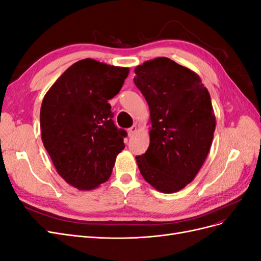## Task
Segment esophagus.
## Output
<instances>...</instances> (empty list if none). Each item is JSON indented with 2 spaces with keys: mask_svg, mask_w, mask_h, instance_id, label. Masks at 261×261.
<instances>
[{
  "mask_svg": "<svg viewBox=\"0 0 261 261\" xmlns=\"http://www.w3.org/2000/svg\"><path fill=\"white\" fill-rule=\"evenodd\" d=\"M137 132V125H133L132 127H129L128 129H127V133H128V136L129 137H132L134 134H135Z\"/></svg>",
  "mask_w": 261,
  "mask_h": 261,
  "instance_id": "1",
  "label": "esophagus"
}]
</instances>
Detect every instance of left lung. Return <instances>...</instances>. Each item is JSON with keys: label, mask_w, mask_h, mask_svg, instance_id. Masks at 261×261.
I'll return each instance as SVG.
<instances>
[{"label": "left lung", "mask_w": 261, "mask_h": 261, "mask_svg": "<svg viewBox=\"0 0 261 261\" xmlns=\"http://www.w3.org/2000/svg\"><path fill=\"white\" fill-rule=\"evenodd\" d=\"M135 74L152 123L149 148L136 156L139 171L158 191L175 193L194 179L210 150V94L198 75L168 58L145 62Z\"/></svg>", "instance_id": "1"}]
</instances>
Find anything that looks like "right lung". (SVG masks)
Masks as SVG:
<instances>
[{"instance_id": "add662e5", "label": "right lung", "mask_w": 261, "mask_h": 261, "mask_svg": "<svg viewBox=\"0 0 261 261\" xmlns=\"http://www.w3.org/2000/svg\"><path fill=\"white\" fill-rule=\"evenodd\" d=\"M128 72L85 59L67 68L43 98L42 143L59 174L78 189L105 183L125 147L127 133L114 124L108 100L120 92Z\"/></svg>"}]
</instances>
